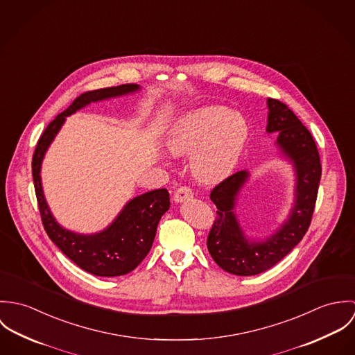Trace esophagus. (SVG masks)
Returning a JSON list of instances; mask_svg holds the SVG:
<instances>
[{"instance_id":"34e87169","label":"esophagus","mask_w":355,"mask_h":355,"mask_svg":"<svg viewBox=\"0 0 355 355\" xmlns=\"http://www.w3.org/2000/svg\"><path fill=\"white\" fill-rule=\"evenodd\" d=\"M190 198H193V190L187 186H180L175 194H173V200L175 202H183V201H189Z\"/></svg>"}]
</instances>
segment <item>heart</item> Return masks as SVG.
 <instances>
[{"mask_svg":"<svg viewBox=\"0 0 355 355\" xmlns=\"http://www.w3.org/2000/svg\"><path fill=\"white\" fill-rule=\"evenodd\" d=\"M248 134L242 114L221 106H206L180 119L166 139V149L178 157L196 150L191 157L194 176L205 183H216L236 166Z\"/></svg>","mask_w":355,"mask_h":355,"instance_id":"1","label":"heart"}]
</instances>
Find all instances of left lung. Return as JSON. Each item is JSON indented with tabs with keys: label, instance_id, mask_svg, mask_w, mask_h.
I'll return each mask as SVG.
<instances>
[{
	"label": "left lung",
	"instance_id": "1",
	"mask_svg": "<svg viewBox=\"0 0 355 355\" xmlns=\"http://www.w3.org/2000/svg\"><path fill=\"white\" fill-rule=\"evenodd\" d=\"M269 134L279 132L276 145L295 169V202L284 224L266 241H249L234 211L236 197L250 173L239 171L218 183L210 193L216 220L207 235V250L214 262L228 273L253 276L276 265L304 238L314 211L321 162L309 130L283 102L268 98Z\"/></svg>",
	"mask_w": 355,
	"mask_h": 355
}]
</instances>
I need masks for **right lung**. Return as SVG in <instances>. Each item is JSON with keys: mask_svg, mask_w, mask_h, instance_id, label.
I'll use <instances>...</instances> for the list:
<instances>
[{"mask_svg": "<svg viewBox=\"0 0 355 355\" xmlns=\"http://www.w3.org/2000/svg\"><path fill=\"white\" fill-rule=\"evenodd\" d=\"M139 90L138 85H120L86 92L60 113L41 135L33 155V179L44 228L51 242L83 270L103 277L121 276L134 270L152 249L161 216L169 209V193L158 189L135 197L127 203L114 221L101 232L82 235L62 228L53 217L46 203L41 165L51 141L60 131L65 117L92 102L125 96Z\"/></svg>", "mask_w": 355, "mask_h": 355, "instance_id": "1", "label": "right lung"}]
</instances>
